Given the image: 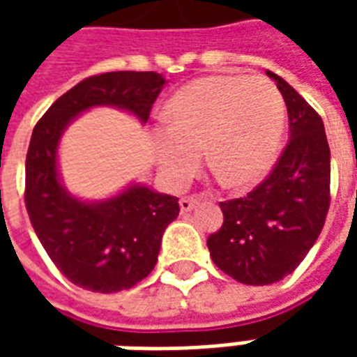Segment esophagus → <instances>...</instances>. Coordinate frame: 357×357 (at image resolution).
<instances>
[{"mask_svg":"<svg viewBox=\"0 0 357 357\" xmlns=\"http://www.w3.org/2000/svg\"><path fill=\"white\" fill-rule=\"evenodd\" d=\"M199 204V199L197 197H183V199H179V208L181 212L185 214V212H191Z\"/></svg>","mask_w":357,"mask_h":357,"instance_id":"obj_1","label":"esophagus"}]
</instances>
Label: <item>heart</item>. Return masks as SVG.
I'll use <instances>...</instances> for the list:
<instances>
[{"mask_svg": "<svg viewBox=\"0 0 357 357\" xmlns=\"http://www.w3.org/2000/svg\"><path fill=\"white\" fill-rule=\"evenodd\" d=\"M153 155L158 176L181 189L201 164V151L229 189L258 183L275 164L287 109L281 91L264 76H206L172 95L162 109Z\"/></svg>", "mask_w": 357, "mask_h": 357, "instance_id": "1", "label": "heart"}]
</instances>
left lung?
I'll use <instances>...</instances> for the list:
<instances>
[{
    "label": "left lung",
    "mask_w": 357,
    "mask_h": 357,
    "mask_svg": "<svg viewBox=\"0 0 357 357\" xmlns=\"http://www.w3.org/2000/svg\"><path fill=\"white\" fill-rule=\"evenodd\" d=\"M289 112L291 141L273 172L245 199L220 202L224 224L210 235V258L239 283L291 275L319 237L329 210L331 151L321 116L273 73Z\"/></svg>",
    "instance_id": "left-lung-1"
}]
</instances>
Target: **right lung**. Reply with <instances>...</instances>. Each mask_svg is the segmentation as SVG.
<instances>
[{
    "mask_svg": "<svg viewBox=\"0 0 357 357\" xmlns=\"http://www.w3.org/2000/svg\"><path fill=\"white\" fill-rule=\"evenodd\" d=\"M168 84L158 73L118 70L86 78L61 95L36 124L26 155V210L38 239L61 273L93 292L132 289L153 271L178 197L132 181L89 201L66 189L59 145L66 128L95 107H112L145 124Z\"/></svg>",
    "mask_w": 357,
    "mask_h": 357,
    "instance_id": "add662e5",
    "label": "right lung"
}]
</instances>
